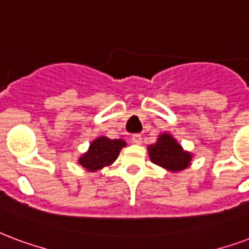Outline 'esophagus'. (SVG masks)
Segmentation results:
<instances>
[{
	"label": "esophagus",
	"instance_id": "esophagus-1",
	"mask_svg": "<svg viewBox=\"0 0 249 249\" xmlns=\"http://www.w3.org/2000/svg\"><path fill=\"white\" fill-rule=\"evenodd\" d=\"M132 142L137 143V145H140V143L142 142V137H141V134H133V136H132Z\"/></svg>",
	"mask_w": 249,
	"mask_h": 249
}]
</instances>
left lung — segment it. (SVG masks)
<instances>
[{
	"label": "left lung",
	"instance_id": "8db88e82",
	"mask_svg": "<svg viewBox=\"0 0 249 249\" xmlns=\"http://www.w3.org/2000/svg\"><path fill=\"white\" fill-rule=\"evenodd\" d=\"M149 158L153 163L166 169L170 173H177L187 169L191 165L193 154L182 148L173 134L161 133L156 143L148 146Z\"/></svg>",
	"mask_w": 249,
	"mask_h": 249
}]
</instances>
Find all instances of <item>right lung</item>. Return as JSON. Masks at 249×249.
Segmentation results:
<instances>
[{"label": "right lung", "instance_id": "1", "mask_svg": "<svg viewBox=\"0 0 249 249\" xmlns=\"http://www.w3.org/2000/svg\"><path fill=\"white\" fill-rule=\"evenodd\" d=\"M126 146L124 140H110L106 136H100L89 143V148L79 157V165L84 170L99 171L107 166H110L117 160L120 150Z\"/></svg>", "mask_w": 249, "mask_h": 249}]
</instances>
